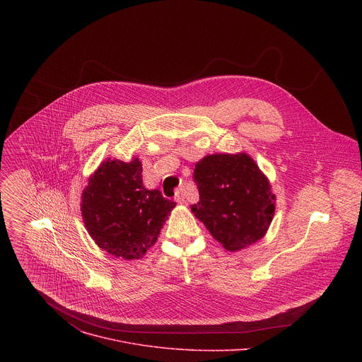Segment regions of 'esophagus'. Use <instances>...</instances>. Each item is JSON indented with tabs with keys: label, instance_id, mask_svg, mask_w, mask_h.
I'll return each mask as SVG.
<instances>
[{
	"label": "esophagus",
	"instance_id": "34e87169",
	"mask_svg": "<svg viewBox=\"0 0 362 362\" xmlns=\"http://www.w3.org/2000/svg\"><path fill=\"white\" fill-rule=\"evenodd\" d=\"M174 199L177 201V204H184V201H185V192H184L182 188H178V189H177Z\"/></svg>",
	"mask_w": 362,
	"mask_h": 362
}]
</instances>
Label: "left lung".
Wrapping results in <instances>:
<instances>
[{"mask_svg":"<svg viewBox=\"0 0 362 362\" xmlns=\"http://www.w3.org/2000/svg\"><path fill=\"white\" fill-rule=\"evenodd\" d=\"M194 182L199 202L191 210L226 250H243L264 235L274 195L250 156H206L195 164Z\"/></svg>","mask_w":362,"mask_h":362,"instance_id":"left-lung-1","label":"left lung"}]
</instances>
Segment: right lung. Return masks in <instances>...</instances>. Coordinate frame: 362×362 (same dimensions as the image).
<instances>
[{"label": "right lung", "instance_id": "right-lung-1", "mask_svg": "<svg viewBox=\"0 0 362 362\" xmlns=\"http://www.w3.org/2000/svg\"><path fill=\"white\" fill-rule=\"evenodd\" d=\"M82 216L95 243L108 254L138 259L155 245L175 202L142 184V164L102 163L82 194Z\"/></svg>", "mask_w": 362, "mask_h": 362}]
</instances>
